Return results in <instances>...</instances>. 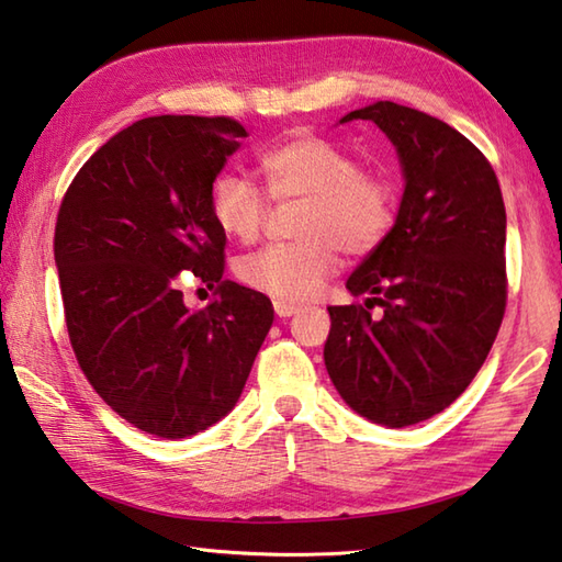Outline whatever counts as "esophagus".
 Segmentation results:
<instances>
[{
    "mask_svg": "<svg viewBox=\"0 0 562 562\" xmlns=\"http://www.w3.org/2000/svg\"><path fill=\"white\" fill-rule=\"evenodd\" d=\"M297 304H290V302H274V314L280 316V319H288V316L297 314Z\"/></svg>",
    "mask_w": 562,
    "mask_h": 562,
    "instance_id": "obj_1",
    "label": "esophagus"
}]
</instances>
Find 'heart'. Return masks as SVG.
Instances as JSON below:
<instances>
[{
    "label": "heart",
    "mask_w": 562,
    "mask_h": 562,
    "mask_svg": "<svg viewBox=\"0 0 562 562\" xmlns=\"http://www.w3.org/2000/svg\"><path fill=\"white\" fill-rule=\"evenodd\" d=\"M260 169L268 193L236 171L211 183L209 209L221 233L255 243L270 221L274 203H302L294 218L300 240L270 246L236 265L246 288L274 302H307L322 292L341 265V250L363 258L391 236L401 187L385 169L361 167L359 157L322 135H297L265 151Z\"/></svg>",
    "instance_id": "obj_1"
}]
</instances>
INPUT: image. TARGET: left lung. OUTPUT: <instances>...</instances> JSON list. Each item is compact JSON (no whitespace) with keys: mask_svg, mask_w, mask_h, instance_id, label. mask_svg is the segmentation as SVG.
<instances>
[{"mask_svg":"<svg viewBox=\"0 0 562 562\" xmlns=\"http://www.w3.org/2000/svg\"><path fill=\"white\" fill-rule=\"evenodd\" d=\"M349 120L385 132L405 191L393 233L346 282L369 300L329 307L324 363L356 413L407 427L450 407L492 351L506 312V209L488 159L447 122L391 100Z\"/></svg>","mask_w":562,"mask_h":562,"instance_id":"obj_1","label":"left lung"}]
</instances>
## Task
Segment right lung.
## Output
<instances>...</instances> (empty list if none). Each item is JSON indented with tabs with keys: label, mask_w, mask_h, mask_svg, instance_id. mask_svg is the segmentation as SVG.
Masks as SVG:
<instances>
[{
	"label": "right lung",
	"mask_w": 562,
	"mask_h": 562,
	"mask_svg": "<svg viewBox=\"0 0 562 562\" xmlns=\"http://www.w3.org/2000/svg\"><path fill=\"white\" fill-rule=\"evenodd\" d=\"M248 137L233 117L132 122L90 157L60 201L54 236L76 361L95 393L142 432L179 440L233 411L274 310L223 280L226 233L211 183ZM183 279L214 290L182 304Z\"/></svg>",
	"instance_id": "1"
}]
</instances>
